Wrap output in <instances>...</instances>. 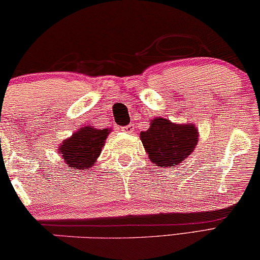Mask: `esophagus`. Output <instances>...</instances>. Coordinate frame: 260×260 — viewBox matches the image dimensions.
<instances>
[{
  "label": "esophagus",
  "instance_id": "esophagus-1",
  "mask_svg": "<svg viewBox=\"0 0 260 260\" xmlns=\"http://www.w3.org/2000/svg\"><path fill=\"white\" fill-rule=\"evenodd\" d=\"M122 131H123V132H126V133H133V131H134V125H132V123H129L128 126L122 127Z\"/></svg>",
  "mask_w": 260,
  "mask_h": 260
}]
</instances>
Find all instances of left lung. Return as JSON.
<instances>
[{"instance_id": "1", "label": "left lung", "mask_w": 260, "mask_h": 260, "mask_svg": "<svg viewBox=\"0 0 260 260\" xmlns=\"http://www.w3.org/2000/svg\"><path fill=\"white\" fill-rule=\"evenodd\" d=\"M199 139L193 123H176L161 117L150 120L149 128L140 133L148 160L162 168L180 165L193 152Z\"/></svg>"}]
</instances>
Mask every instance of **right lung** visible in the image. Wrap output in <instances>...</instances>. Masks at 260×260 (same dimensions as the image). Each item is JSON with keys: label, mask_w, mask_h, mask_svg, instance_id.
Instances as JSON below:
<instances>
[{"label": "right lung", "mask_w": 260, "mask_h": 260, "mask_svg": "<svg viewBox=\"0 0 260 260\" xmlns=\"http://www.w3.org/2000/svg\"><path fill=\"white\" fill-rule=\"evenodd\" d=\"M110 128L84 126L58 146V154L64 158L68 167L78 170L90 169L98 160Z\"/></svg>", "instance_id": "obj_1"}]
</instances>
